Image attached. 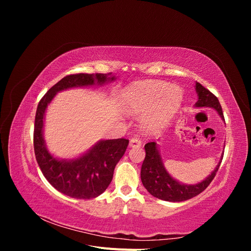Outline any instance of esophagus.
<instances>
[{
	"label": "esophagus",
	"instance_id": "esophagus-1",
	"mask_svg": "<svg viewBox=\"0 0 251 251\" xmlns=\"http://www.w3.org/2000/svg\"><path fill=\"white\" fill-rule=\"evenodd\" d=\"M140 144H141V140L139 139V137H137V136H134V137L131 138V140H130L131 147H139Z\"/></svg>",
	"mask_w": 251,
	"mask_h": 251
}]
</instances>
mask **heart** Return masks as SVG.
<instances>
[{"label":"heart","mask_w":251,"mask_h":251,"mask_svg":"<svg viewBox=\"0 0 251 251\" xmlns=\"http://www.w3.org/2000/svg\"><path fill=\"white\" fill-rule=\"evenodd\" d=\"M182 101V91L177 86L160 81H139L126 90L125 104L127 112L149 111L142 118L148 133H155L168 125Z\"/></svg>","instance_id":"1"}]
</instances>
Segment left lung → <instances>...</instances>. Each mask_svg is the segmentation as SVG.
I'll list each match as a JSON object with an SVG mask.
<instances>
[{"label": "left lung", "mask_w": 251, "mask_h": 251, "mask_svg": "<svg viewBox=\"0 0 251 251\" xmlns=\"http://www.w3.org/2000/svg\"><path fill=\"white\" fill-rule=\"evenodd\" d=\"M196 92L199 97L198 101L196 102V107L214 108L224 120L222 107L217 96L199 82H196ZM144 150H146V158H144L141 166L142 184L151 196L164 201L181 202L198 196L210 184V182L216 176L220 164H221V161H220L216 170L200 183L186 185L172 178L170 174L166 172L161 160V156L157 150L156 142L147 143L144 146Z\"/></svg>", "instance_id": "obj_1"}]
</instances>
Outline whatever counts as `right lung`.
Listing matches in <instances>:
<instances>
[{
    "label": "right lung",
    "instance_id": "add662e5",
    "mask_svg": "<svg viewBox=\"0 0 251 251\" xmlns=\"http://www.w3.org/2000/svg\"><path fill=\"white\" fill-rule=\"evenodd\" d=\"M115 77L112 73H77L67 75L51 87L39 102L34 120L33 147L36 161L49 183L75 199H92L101 195L113 179L114 169L124 156L128 140L125 138L101 140L88 153L73 160H58L47 151L43 137L44 116L54 95L69 88L101 85Z\"/></svg>",
    "mask_w": 251,
    "mask_h": 251
}]
</instances>
